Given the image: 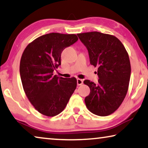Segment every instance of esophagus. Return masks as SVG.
Returning a JSON list of instances; mask_svg holds the SVG:
<instances>
[{
  "mask_svg": "<svg viewBox=\"0 0 148 148\" xmlns=\"http://www.w3.org/2000/svg\"><path fill=\"white\" fill-rule=\"evenodd\" d=\"M77 84H78V86L82 85V84H83V79H79V78L77 79Z\"/></svg>",
  "mask_w": 148,
  "mask_h": 148,
  "instance_id": "obj_1",
  "label": "esophagus"
}]
</instances>
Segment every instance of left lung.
<instances>
[{
	"label": "left lung",
	"mask_w": 148,
	"mask_h": 148,
	"mask_svg": "<svg viewBox=\"0 0 148 148\" xmlns=\"http://www.w3.org/2000/svg\"><path fill=\"white\" fill-rule=\"evenodd\" d=\"M88 49L90 64L98 67L97 84L84 81L90 88L85 98L88 109L98 116H108L121 106L127 93L131 67L128 54L121 41L98 32L78 34Z\"/></svg>",
	"instance_id": "1"
}]
</instances>
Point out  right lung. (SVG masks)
<instances>
[{"instance_id":"obj_1","label":"right lung","mask_w":148,"mask_h":148,"mask_svg":"<svg viewBox=\"0 0 148 148\" xmlns=\"http://www.w3.org/2000/svg\"><path fill=\"white\" fill-rule=\"evenodd\" d=\"M76 34L51 33L27 45L20 64L21 80L27 99L37 111L47 116L60 113L76 90V79L53 75L60 65L62 51L78 41Z\"/></svg>"}]
</instances>
